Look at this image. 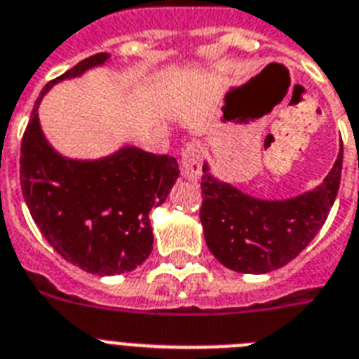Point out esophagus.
<instances>
[{"instance_id":"esophagus-1","label":"esophagus","mask_w":359,"mask_h":359,"mask_svg":"<svg viewBox=\"0 0 359 359\" xmlns=\"http://www.w3.org/2000/svg\"><path fill=\"white\" fill-rule=\"evenodd\" d=\"M201 161H203V147L196 141L187 144L182 152V176L198 182L201 177Z\"/></svg>"}]
</instances>
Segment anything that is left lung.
<instances>
[{"mask_svg":"<svg viewBox=\"0 0 359 359\" xmlns=\"http://www.w3.org/2000/svg\"><path fill=\"white\" fill-rule=\"evenodd\" d=\"M343 144L321 185L286 200H262L222 182L203 163L200 220L207 248L238 273H269L306 248L327 220L341 182Z\"/></svg>","mask_w":359,"mask_h":359,"instance_id":"8db88e82","label":"left lung"}]
</instances>
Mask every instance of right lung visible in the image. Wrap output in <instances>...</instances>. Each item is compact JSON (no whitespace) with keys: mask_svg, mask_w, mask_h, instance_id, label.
Listing matches in <instances>:
<instances>
[{"mask_svg":"<svg viewBox=\"0 0 359 359\" xmlns=\"http://www.w3.org/2000/svg\"><path fill=\"white\" fill-rule=\"evenodd\" d=\"M108 60V53H97L41 90L20 158L23 198L43 238L67 262L99 277L126 273L148 259L150 211L167 200L180 176L176 159L133 144L99 159H73L47 141L38 115L43 95Z\"/></svg>","mask_w":359,"mask_h":359,"instance_id":"right-lung-1","label":"right lung"}]
</instances>
